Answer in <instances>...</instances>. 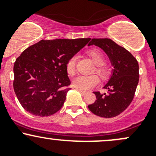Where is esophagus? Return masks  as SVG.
<instances>
[{
	"label": "esophagus",
	"instance_id": "1",
	"mask_svg": "<svg viewBox=\"0 0 156 156\" xmlns=\"http://www.w3.org/2000/svg\"><path fill=\"white\" fill-rule=\"evenodd\" d=\"M78 90H79V92H80V93H81V94H82V95H85V94H86V91H83V90H80V89H78Z\"/></svg>",
	"mask_w": 156,
	"mask_h": 156
}]
</instances>
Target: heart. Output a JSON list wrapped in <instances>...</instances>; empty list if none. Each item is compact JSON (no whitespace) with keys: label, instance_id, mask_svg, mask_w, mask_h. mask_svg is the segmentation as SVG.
Listing matches in <instances>:
<instances>
[{"label":"heart","instance_id":"1","mask_svg":"<svg viewBox=\"0 0 156 156\" xmlns=\"http://www.w3.org/2000/svg\"><path fill=\"white\" fill-rule=\"evenodd\" d=\"M89 56L94 62L95 65H97L96 68L94 71L99 75L101 78H105L108 75V70L105 67L102 66L105 63V58L100 51L97 49L89 51L88 53ZM76 61H77V56L73 55L70 57L66 64V70L69 76H73L76 73ZM99 83L98 76L95 75H90V76H79L75 78L73 81V85L75 88L80 89V90H87V89L93 88L96 86Z\"/></svg>","mask_w":156,"mask_h":156}]
</instances>
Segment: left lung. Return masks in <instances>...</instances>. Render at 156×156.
Wrapping results in <instances>:
<instances>
[{
    "instance_id": "left-lung-1",
    "label": "left lung",
    "mask_w": 156,
    "mask_h": 156,
    "mask_svg": "<svg viewBox=\"0 0 156 156\" xmlns=\"http://www.w3.org/2000/svg\"><path fill=\"white\" fill-rule=\"evenodd\" d=\"M101 48L114 66L113 74L104 86L108 93L94 92L96 100L88 105L97 116L110 118L122 113L131 103L139 82V64L130 51L108 38H92L89 45Z\"/></svg>"
}]
</instances>
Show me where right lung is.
Listing matches in <instances>:
<instances>
[{
    "mask_svg": "<svg viewBox=\"0 0 156 156\" xmlns=\"http://www.w3.org/2000/svg\"><path fill=\"white\" fill-rule=\"evenodd\" d=\"M89 41V38L42 39L16 58L13 89L26 112L47 117L62 108L70 89L66 64Z\"/></svg>",
    "mask_w": 156,
    "mask_h": 156,
    "instance_id": "right-lung-1",
    "label": "right lung"
}]
</instances>
